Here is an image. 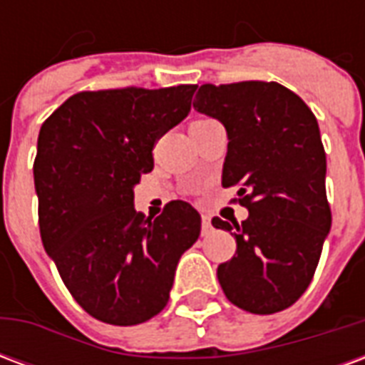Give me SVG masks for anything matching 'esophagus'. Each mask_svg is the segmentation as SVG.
Instances as JSON below:
<instances>
[{
	"mask_svg": "<svg viewBox=\"0 0 365 365\" xmlns=\"http://www.w3.org/2000/svg\"><path fill=\"white\" fill-rule=\"evenodd\" d=\"M211 230H213L211 219H209V217H203V219H201V235L207 237V235H211Z\"/></svg>",
	"mask_w": 365,
	"mask_h": 365,
	"instance_id": "esophagus-1",
	"label": "esophagus"
}]
</instances>
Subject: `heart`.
Masks as SVG:
<instances>
[{"label":"heart","mask_w":365,"mask_h":365,"mask_svg":"<svg viewBox=\"0 0 365 365\" xmlns=\"http://www.w3.org/2000/svg\"><path fill=\"white\" fill-rule=\"evenodd\" d=\"M201 120H207V119H195L193 123H201ZM193 123H191V125H193Z\"/></svg>","instance_id":"1"}]
</instances>
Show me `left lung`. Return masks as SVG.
Masks as SVG:
<instances>
[{
	"label": "left lung",
	"mask_w": 365,
	"mask_h": 365,
	"mask_svg": "<svg viewBox=\"0 0 365 365\" xmlns=\"http://www.w3.org/2000/svg\"><path fill=\"white\" fill-rule=\"evenodd\" d=\"M193 107L227 128L222 187H238L232 201L248 209L240 225L211 221L237 229V254L217 268L219 283L242 311H283L309 287L332 222L317 117L277 82L203 83Z\"/></svg>",
	"instance_id": "obj_1"
}]
</instances>
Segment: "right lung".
<instances>
[{
    "mask_svg": "<svg viewBox=\"0 0 365 365\" xmlns=\"http://www.w3.org/2000/svg\"><path fill=\"white\" fill-rule=\"evenodd\" d=\"M195 90L80 91L41 127L33 166L41 238L97 321L130 327L156 317L199 238L201 217L185 201H170L156 219L133 207V187L154 168V144L187 117Z\"/></svg>",
    "mask_w": 365,
    "mask_h": 365,
    "instance_id": "add662e5",
    "label": "right lung"
}]
</instances>
